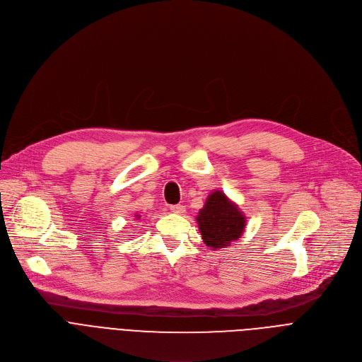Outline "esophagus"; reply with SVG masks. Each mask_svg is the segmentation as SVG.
I'll return each mask as SVG.
<instances>
[{"instance_id": "34e87169", "label": "esophagus", "mask_w": 362, "mask_h": 362, "mask_svg": "<svg viewBox=\"0 0 362 362\" xmlns=\"http://www.w3.org/2000/svg\"><path fill=\"white\" fill-rule=\"evenodd\" d=\"M170 211L175 212V214H179V215H182V214L186 212L183 204H173V206H170Z\"/></svg>"}]
</instances>
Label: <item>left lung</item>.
<instances>
[{
	"label": "left lung",
	"mask_w": 362,
	"mask_h": 362,
	"mask_svg": "<svg viewBox=\"0 0 362 362\" xmlns=\"http://www.w3.org/2000/svg\"><path fill=\"white\" fill-rule=\"evenodd\" d=\"M196 221L202 239L211 250L238 240L246 226L243 214L222 190H214L208 196Z\"/></svg>",
	"instance_id": "8db88e82"
}]
</instances>
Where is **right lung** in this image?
<instances>
[{"instance_id":"1","label":"right lung","mask_w":362,"mask_h":362,"mask_svg":"<svg viewBox=\"0 0 362 362\" xmlns=\"http://www.w3.org/2000/svg\"><path fill=\"white\" fill-rule=\"evenodd\" d=\"M136 216H137V218H140V215H136Z\"/></svg>"}]
</instances>
